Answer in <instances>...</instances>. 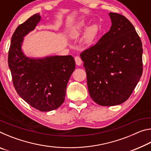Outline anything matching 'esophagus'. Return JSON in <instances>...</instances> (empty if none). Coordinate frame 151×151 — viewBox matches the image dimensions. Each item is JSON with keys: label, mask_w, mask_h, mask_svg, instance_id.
<instances>
[{"label": "esophagus", "mask_w": 151, "mask_h": 151, "mask_svg": "<svg viewBox=\"0 0 151 151\" xmlns=\"http://www.w3.org/2000/svg\"><path fill=\"white\" fill-rule=\"evenodd\" d=\"M75 62H76V65H78V66H80L81 64H82V60H81V58L79 57H75Z\"/></svg>", "instance_id": "34e87169"}]
</instances>
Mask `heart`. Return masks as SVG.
<instances>
[{"instance_id": "obj_1", "label": "heart", "mask_w": 151, "mask_h": 151, "mask_svg": "<svg viewBox=\"0 0 151 151\" xmlns=\"http://www.w3.org/2000/svg\"><path fill=\"white\" fill-rule=\"evenodd\" d=\"M85 27V22L81 21L78 24H75L73 27L71 28L68 35L70 38L73 39H77L83 31ZM99 30V27L97 23H93L86 28L83 37L82 38V41L85 45H90L95 39Z\"/></svg>"}]
</instances>
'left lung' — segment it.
I'll use <instances>...</instances> for the list:
<instances>
[{
    "instance_id": "1",
    "label": "left lung",
    "mask_w": 151,
    "mask_h": 151,
    "mask_svg": "<svg viewBox=\"0 0 151 151\" xmlns=\"http://www.w3.org/2000/svg\"><path fill=\"white\" fill-rule=\"evenodd\" d=\"M109 15V32L81 54L90 96L105 106L126 101L142 73V42L133 25L122 15Z\"/></svg>"
}]
</instances>
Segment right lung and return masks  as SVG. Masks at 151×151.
<instances>
[{
  "mask_svg": "<svg viewBox=\"0 0 151 151\" xmlns=\"http://www.w3.org/2000/svg\"><path fill=\"white\" fill-rule=\"evenodd\" d=\"M40 20V13L35 14L17 28L11 38L8 63L18 94L33 108L47 112L58 109L65 101L75 61L71 55L30 58L24 54V38Z\"/></svg>",
  "mask_w": 151,
  "mask_h": 151,
  "instance_id": "1",
  "label": "right lung"
}]
</instances>
